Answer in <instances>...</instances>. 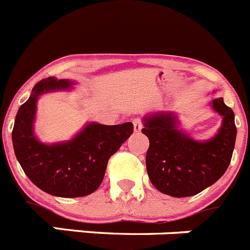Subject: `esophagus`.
Returning <instances> with one entry per match:
<instances>
[{
    "label": "esophagus",
    "instance_id": "34e87169",
    "mask_svg": "<svg viewBox=\"0 0 250 250\" xmlns=\"http://www.w3.org/2000/svg\"><path fill=\"white\" fill-rule=\"evenodd\" d=\"M132 124H134V131H141V129H143V120H141V119H134V120H132Z\"/></svg>",
    "mask_w": 250,
    "mask_h": 250
}]
</instances>
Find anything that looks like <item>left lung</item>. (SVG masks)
<instances>
[{"mask_svg":"<svg viewBox=\"0 0 250 250\" xmlns=\"http://www.w3.org/2000/svg\"><path fill=\"white\" fill-rule=\"evenodd\" d=\"M213 109L223 116V125L213 139L203 143L176 129L173 112H156L144 119L141 131L150 141L147 175L159 191L175 198L195 195L227 171L237 138L234 112L223 98L214 99Z\"/></svg>","mask_w":250,"mask_h":250,"instance_id":"left-lung-1","label":"left lung"}]
</instances>
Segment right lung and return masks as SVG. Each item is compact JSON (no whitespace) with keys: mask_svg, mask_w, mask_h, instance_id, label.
<instances>
[{"mask_svg":"<svg viewBox=\"0 0 250 250\" xmlns=\"http://www.w3.org/2000/svg\"><path fill=\"white\" fill-rule=\"evenodd\" d=\"M72 83L47 77L37 83L30 99L20 106L12 130V143L20 165L41 190L61 198L94 193L103 183L107 161L134 131L131 123L89 124L67 143L45 145L34 135L32 124L40 95L68 89Z\"/></svg>","mask_w":250,"mask_h":250,"instance_id":"obj_1","label":"right lung"}]
</instances>
